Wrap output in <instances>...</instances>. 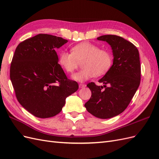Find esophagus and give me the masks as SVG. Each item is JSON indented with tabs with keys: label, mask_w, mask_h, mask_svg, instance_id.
<instances>
[{
	"label": "esophagus",
	"mask_w": 159,
	"mask_h": 159,
	"mask_svg": "<svg viewBox=\"0 0 159 159\" xmlns=\"http://www.w3.org/2000/svg\"><path fill=\"white\" fill-rule=\"evenodd\" d=\"M86 86V85L85 84H79V87H80V88H85Z\"/></svg>",
	"instance_id": "esophagus-1"
}]
</instances>
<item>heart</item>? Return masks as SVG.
I'll list each match as a JSON object with an SVG mask.
<instances>
[{
  "mask_svg": "<svg viewBox=\"0 0 159 159\" xmlns=\"http://www.w3.org/2000/svg\"><path fill=\"white\" fill-rule=\"evenodd\" d=\"M113 61V55L109 50L100 49L99 46L88 42H81L72 47L71 52L62 51L59 55L60 64L68 73H73L82 61L83 70L72 76L79 82L105 74L111 68Z\"/></svg>",
  "mask_w": 159,
  "mask_h": 159,
  "instance_id": "heart-1",
  "label": "heart"
}]
</instances>
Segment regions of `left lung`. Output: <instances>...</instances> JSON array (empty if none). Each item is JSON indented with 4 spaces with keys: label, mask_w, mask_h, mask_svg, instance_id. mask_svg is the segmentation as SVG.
I'll return each mask as SVG.
<instances>
[{
    "label": "left lung",
    "mask_w": 159,
    "mask_h": 159,
    "mask_svg": "<svg viewBox=\"0 0 159 159\" xmlns=\"http://www.w3.org/2000/svg\"><path fill=\"white\" fill-rule=\"evenodd\" d=\"M97 39L107 42L111 47L113 63L98 81L103 86L93 82L87 85L91 96L84 105L93 116L109 119L124 111L136 93L141 81L140 59L136 46L121 36L103 35Z\"/></svg>",
    "instance_id": "obj_1"
}]
</instances>
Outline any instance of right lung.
<instances>
[{
	"mask_svg": "<svg viewBox=\"0 0 159 159\" xmlns=\"http://www.w3.org/2000/svg\"><path fill=\"white\" fill-rule=\"evenodd\" d=\"M68 40L39 34L20 42L12 57L10 78L16 97L34 116L48 118L58 114L66 99L78 89L58 64L56 48Z\"/></svg>",
	"mask_w": 159,
	"mask_h": 159,
	"instance_id": "obj_1",
	"label": "right lung"
}]
</instances>
